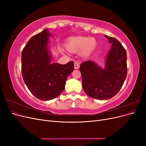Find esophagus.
I'll return each instance as SVG.
<instances>
[{"label":"esophagus","mask_w":146,"mask_h":146,"mask_svg":"<svg viewBox=\"0 0 146 146\" xmlns=\"http://www.w3.org/2000/svg\"><path fill=\"white\" fill-rule=\"evenodd\" d=\"M79 64H78V63H77V62H76L74 63V68L75 69H78L79 68Z\"/></svg>","instance_id":"1"}]
</instances>
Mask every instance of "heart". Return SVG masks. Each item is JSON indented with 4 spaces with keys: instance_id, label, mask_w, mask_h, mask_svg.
Here are the masks:
<instances>
[{
    "instance_id": "1",
    "label": "heart",
    "mask_w": 146,
    "mask_h": 146,
    "mask_svg": "<svg viewBox=\"0 0 146 146\" xmlns=\"http://www.w3.org/2000/svg\"><path fill=\"white\" fill-rule=\"evenodd\" d=\"M94 45L95 40L93 38L78 37L70 39L67 47L70 52H78L84 48L83 55H87Z\"/></svg>"
}]
</instances>
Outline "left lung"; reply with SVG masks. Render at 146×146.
Returning a JSON list of instances; mask_svg holds the SVG:
<instances>
[{
    "label": "left lung",
    "instance_id": "8db88e82",
    "mask_svg": "<svg viewBox=\"0 0 146 146\" xmlns=\"http://www.w3.org/2000/svg\"><path fill=\"white\" fill-rule=\"evenodd\" d=\"M112 46L106 56L105 69L92 61L81 63L82 86L91 98L110 99L121 89L127 74V52L116 38L105 35Z\"/></svg>",
    "mask_w": 146,
    "mask_h": 146
}]
</instances>
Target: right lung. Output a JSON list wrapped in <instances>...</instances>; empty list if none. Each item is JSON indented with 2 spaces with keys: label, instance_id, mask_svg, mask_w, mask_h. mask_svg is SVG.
I'll use <instances>...</instances> for the list:
<instances>
[{
  "label": "right lung",
  "instance_id": "add662e5",
  "mask_svg": "<svg viewBox=\"0 0 146 146\" xmlns=\"http://www.w3.org/2000/svg\"><path fill=\"white\" fill-rule=\"evenodd\" d=\"M51 36L48 29H44L31 38L22 51L23 80L31 93L41 100L59 96L74 69L73 61L66 64L51 63L48 47V37Z\"/></svg>",
  "mask_w": 146,
  "mask_h": 146
}]
</instances>
